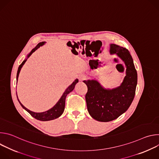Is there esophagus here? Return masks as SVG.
Here are the masks:
<instances>
[{
    "label": "esophagus",
    "mask_w": 159,
    "mask_h": 159,
    "mask_svg": "<svg viewBox=\"0 0 159 159\" xmlns=\"http://www.w3.org/2000/svg\"><path fill=\"white\" fill-rule=\"evenodd\" d=\"M78 78H79V80L80 81H83V80H84L86 79V76H85V75H84V74H80V75H79Z\"/></svg>",
    "instance_id": "1"
}]
</instances>
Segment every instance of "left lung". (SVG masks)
Here are the masks:
<instances>
[{"instance_id": "left-lung-1", "label": "left lung", "mask_w": 159, "mask_h": 159, "mask_svg": "<svg viewBox=\"0 0 159 159\" xmlns=\"http://www.w3.org/2000/svg\"><path fill=\"white\" fill-rule=\"evenodd\" d=\"M109 52L120 58L126 68V75L120 85L106 89L96 79L83 81L88 89L85 100L89 115L101 122L114 120L127 111L134 99L137 85V72L129 51L110 44Z\"/></svg>"}]
</instances>
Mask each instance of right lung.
I'll return each mask as SVG.
<instances>
[{
    "label": "right lung",
    "mask_w": 159,
    "mask_h": 159,
    "mask_svg": "<svg viewBox=\"0 0 159 159\" xmlns=\"http://www.w3.org/2000/svg\"><path fill=\"white\" fill-rule=\"evenodd\" d=\"M46 42L45 41H42L39 43L37 45L36 47L33 48L31 52L27 55L26 58L22 62V63L19 65V68H18V70H17V76H16V80L17 82L18 80V77H19V75L20 73V71L21 70V68L22 67V66L24 65V64L25 63V62L26 61L27 59L32 55V53L33 52H34L38 48H39L40 47L43 46L44 45ZM79 82V80L77 79L75 80V81L71 84L70 85L69 87H68L66 90H65V92L63 93L61 97L60 98V99L58 100V101L57 102V104L51 109H50L49 110L47 111H44V112H35L33 111H31L30 110H29L28 109H27L26 107H25L23 105H22L20 102L19 101L17 96V100L19 101V102L20 103V106L22 107L24 109H25L27 112H28L35 119L39 120V121H50V120H53L55 119L58 118V117H60L64 111L65 109V98L66 96H67L68 94H69L70 92H72V90L74 89L75 85L77 84V83ZM16 95H17V93H16Z\"/></svg>",
    "instance_id": "obj_1"
}]
</instances>
